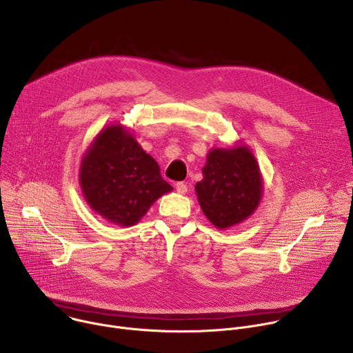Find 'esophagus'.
<instances>
[{
  "label": "esophagus",
  "mask_w": 353,
  "mask_h": 353,
  "mask_svg": "<svg viewBox=\"0 0 353 353\" xmlns=\"http://www.w3.org/2000/svg\"><path fill=\"white\" fill-rule=\"evenodd\" d=\"M176 190L179 194H185L187 192V184L185 183H177Z\"/></svg>",
  "instance_id": "esophagus-1"
}]
</instances>
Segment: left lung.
<instances>
[{"mask_svg":"<svg viewBox=\"0 0 353 353\" xmlns=\"http://www.w3.org/2000/svg\"><path fill=\"white\" fill-rule=\"evenodd\" d=\"M195 184L201 210L216 229L241 223L254 214L263 196V176L256 157L245 145L214 148Z\"/></svg>","mask_w":353,"mask_h":353,"instance_id":"obj_1","label":"left lung"}]
</instances>
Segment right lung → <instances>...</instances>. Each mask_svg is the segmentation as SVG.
I'll return each instance as SVG.
<instances>
[{"label":"right lung","mask_w":353,"mask_h":353,"mask_svg":"<svg viewBox=\"0 0 353 353\" xmlns=\"http://www.w3.org/2000/svg\"><path fill=\"white\" fill-rule=\"evenodd\" d=\"M79 184L92 211L119 226L138 223L159 196L173 190L158 162L121 124L94 137L81 161Z\"/></svg>","instance_id":"add662e5"}]
</instances>
